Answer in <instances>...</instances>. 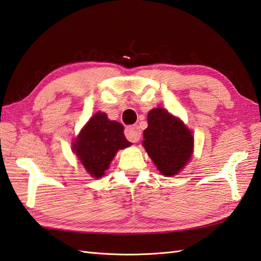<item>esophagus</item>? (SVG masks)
I'll use <instances>...</instances> for the list:
<instances>
[{
  "label": "esophagus",
  "instance_id": "obj_1",
  "mask_svg": "<svg viewBox=\"0 0 261 261\" xmlns=\"http://www.w3.org/2000/svg\"><path fill=\"white\" fill-rule=\"evenodd\" d=\"M125 136L132 143H137L139 139H141V136H142L141 128H139L137 125H133V126L127 127V128L125 129Z\"/></svg>",
  "mask_w": 261,
  "mask_h": 261
}]
</instances>
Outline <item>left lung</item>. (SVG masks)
Returning <instances> with one entry per match:
<instances>
[{
    "instance_id": "left-lung-1",
    "label": "left lung",
    "mask_w": 261,
    "mask_h": 261,
    "mask_svg": "<svg viewBox=\"0 0 261 261\" xmlns=\"http://www.w3.org/2000/svg\"><path fill=\"white\" fill-rule=\"evenodd\" d=\"M143 146L161 174L177 175L189 162L194 150V137L179 118L157 107L147 115Z\"/></svg>"
}]
</instances>
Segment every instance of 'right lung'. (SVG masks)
Wrapping results in <instances>:
<instances>
[{
  "mask_svg": "<svg viewBox=\"0 0 261 261\" xmlns=\"http://www.w3.org/2000/svg\"><path fill=\"white\" fill-rule=\"evenodd\" d=\"M130 145L124 135L123 125L98 112L83 127L72 148L87 173L99 178L109 169L116 152Z\"/></svg>",
  "mask_w": 261,
  "mask_h": 261,
  "instance_id": "1",
  "label": "right lung"
}]
</instances>
